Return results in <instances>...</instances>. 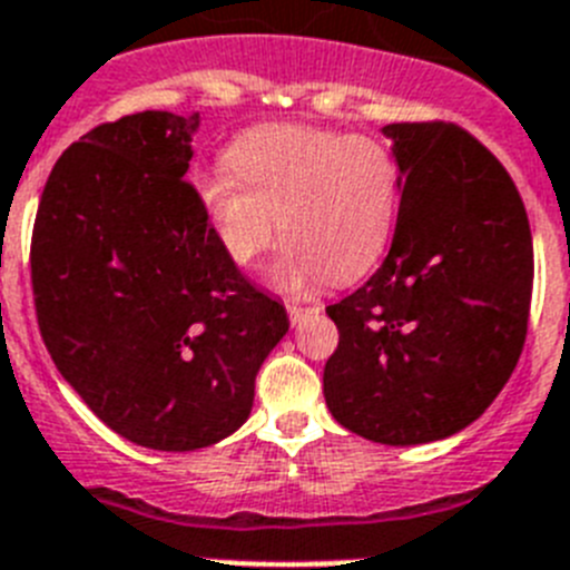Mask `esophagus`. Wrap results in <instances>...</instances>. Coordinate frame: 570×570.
Segmentation results:
<instances>
[{"label": "esophagus", "instance_id": "34e87169", "mask_svg": "<svg viewBox=\"0 0 570 570\" xmlns=\"http://www.w3.org/2000/svg\"><path fill=\"white\" fill-rule=\"evenodd\" d=\"M308 308H311L308 302H288V316H291V322H299L302 314H305V311H308Z\"/></svg>", "mask_w": 570, "mask_h": 570}]
</instances>
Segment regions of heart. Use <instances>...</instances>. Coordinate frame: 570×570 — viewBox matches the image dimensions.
<instances>
[{
    "label": "heart",
    "instance_id": "obj_1",
    "mask_svg": "<svg viewBox=\"0 0 570 570\" xmlns=\"http://www.w3.org/2000/svg\"><path fill=\"white\" fill-rule=\"evenodd\" d=\"M230 168L194 183L196 208L219 248L250 268L288 236L271 282L305 291L320 276L351 282L382 256L400 208V168L374 136L305 125L256 128L228 150Z\"/></svg>",
    "mask_w": 570,
    "mask_h": 570
}]
</instances>
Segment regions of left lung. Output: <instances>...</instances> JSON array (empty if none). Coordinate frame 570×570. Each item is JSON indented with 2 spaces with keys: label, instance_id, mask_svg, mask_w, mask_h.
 Segmentation results:
<instances>
[{
  "label": "left lung",
  "instance_id": "left-lung-1",
  "mask_svg": "<svg viewBox=\"0 0 570 570\" xmlns=\"http://www.w3.org/2000/svg\"><path fill=\"white\" fill-rule=\"evenodd\" d=\"M400 214L385 262L328 305L340 345L325 402L382 445L445 440L485 414L528 334L533 245L500 159L456 125H385Z\"/></svg>",
  "mask_w": 570,
  "mask_h": 570
}]
</instances>
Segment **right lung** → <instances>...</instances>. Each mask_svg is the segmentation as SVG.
<instances>
[{
	"mask_svg": "<svg viewBox=\"0 0 570 570\" xmlns=\"http://www.w3.org/2000/svg\"><path fill=\"white\" fill-rule=\"evenodd\" d=\"M196 130L199 114L168 110L88 130L50 170L30 242L50 360L110 431L154 451L234 434L291 325L196 208Z\"/></svg>",
	"mask_w": 570,
	"mask_h": 570,
	"instance_id": "obj_1",
	"label": "right lung"
}]
</instances>
